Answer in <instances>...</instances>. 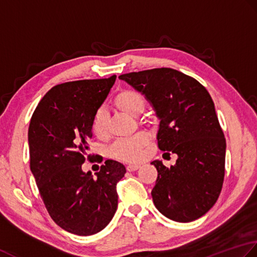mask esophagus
<instances>
[{
    "instance_id": "esophagus-1",
    "label": "esophagus",
    "mask_w": 257,
    "mask_h": 257,
    "mask_svg": "<svg viewBox=\"0 0 257 257\" xmlns=\"http://www.w3.org/2000/svg\"><path fill=\"white\" fill-rule=\"evenodd\" d=\"M140 167V164H128L126 166V170L130 171V172H133V171H136Z\"/></svg>"
}]
</instances>
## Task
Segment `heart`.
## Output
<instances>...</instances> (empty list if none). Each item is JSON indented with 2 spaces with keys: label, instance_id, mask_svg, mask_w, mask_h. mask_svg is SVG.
I'll list each match as a JSON object with an SVG mask.
<instances>
[{
  "label": "heart",
  "instance_id": "1",
  "mask_svg": "<svg viewBox=\"0 0 257 257\" xmlns=\"http://www.w3.org/2000/svg\"><path fill=\"white\" fill-rule=\"evenodd\" d=\"M115 106L121 111L133 116L139 115L144 111L145 98L142 94L134 90H124L115 98ZM109 118L104 108H99L94 114L92 119V131L98 139H105L108 135ZM150 142L149 133L139 132L130 138L119 139L112 144L111 154L113 158L125 161L135 162L142 159L143 149Z\"/></svg>",
  "mask_w": 257,
  "mask_h": 257
}]
</instances>
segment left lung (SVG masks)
<instances>
[{
	"label": "left lung",
	"instance_id": "obj_1",
	"mask_svg": "<svg viewBox=\"0 0 257 257\" xmlns=\"http://www.w3.org/2000/svg\"><path fill=\"white\" fill-rule=\"evenodd\" d=\"M144 94L160 118L158 145L177 154L175 165L153 161L158 179L152 190L155 207L170 219L195 221L221 194L226 141L214 102L195 78L162 67L119 75Z\"/></svg>",
	"mask_w": 257,
	"mask_h": 257
}]
</instances>
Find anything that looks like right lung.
<instances>
[{
  "instance_id": "obj_1",
  "label": "right lung",
  "mask_w": 257,
  "mask_h": 257,
  "mask_svg": "<svg viewBox=\"0 0 257 257\" xmlns=\"http://www.w3.org/2000/svg\"><path fill=\"white\" fill-rule=\"evenodd\" d=\"M115 78L55 85L38 104L29 126L30 167L44 205L60 227L81 236L96 234L111 222L117 208L116 184L126 173L112 160L95 177L82 171L93 116Z\"/></svg>"
}]
</instances>
